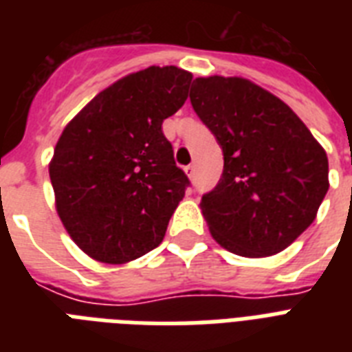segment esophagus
Listing matches in <instances>:
<instances>
[{"instance_id": "34e87169", "label": "esophagus", "mask_w": 352, "mask_h": 352, "mask_svg": "<svg viewBox=\"0 0 352 352\" xmlns=\"http://www.w3.org/2000/svg\"><path fill=\"white\" fill-rule=\"evenodd\" d=\"M184 171H186V175L190 177V179H193V175H195V166L193 164L186 166V168H184Z\"/></svg>"}]
</instances>
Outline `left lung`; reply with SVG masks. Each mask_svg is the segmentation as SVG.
Here are the masks:
<instances>
[{
  "label": "left lung",
  "mask_w": 352,
  "mask_h": 352,
  "mask_svg": "<svg viewBox=\"0 0 352 352\" xmlns=\"http://www.w3.org/2000/svg\"><path fill=\"white\" fill-rule=\"evenodd\" d=\"M190 100L225 155L219 184L201 201L210 234L237 256L279 254L316 219L329 190L325 149L283 100L250 80L201 76Z\"/></svg>",
  "instance_id": "left-lung-1"
}]
</instances>
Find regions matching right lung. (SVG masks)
<instances>
[{
    "label": "right lung",
    "instance_id": "add662e5",
    "mask_svg": "<svg viewBox=\"0 0 352 352\" xmlns=\"http://www.w3.org/2000/svg\"><path fill=\"white\" fill-rule=\"evenodd\" d=\"M192 78L175 65L126 74L63 127L49 162L54 204L91 259L124 265L164 239L190 181L162 122L184 106Z\"/></svg>",
    "mask_w": 352,
    "mask_h": 352
}]
</instances>
